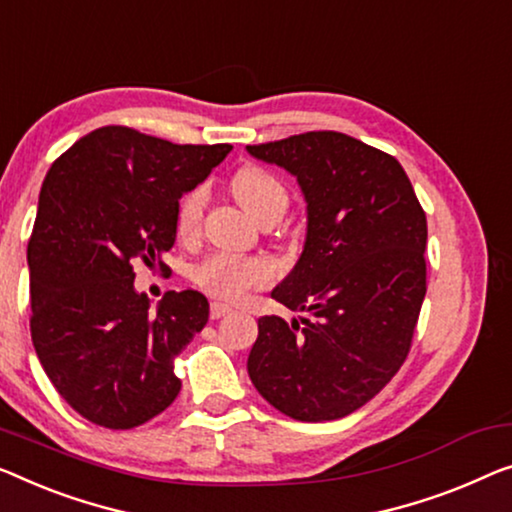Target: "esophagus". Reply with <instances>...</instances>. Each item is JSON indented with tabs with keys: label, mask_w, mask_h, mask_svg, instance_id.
I'll use <instances>...</instances> for the list:
<instances>
[{
	"label": "esophagus",
	"mask_w": 512,
	"mask_h": 512,
	"mask_svg": "<svg viewBox=\"0 0 512 512\" xmlns=\"http://www.w3.org/2000/svg\"><path fill=\"white\" fill-rule=\"evenodd\" d=\"M230 312H232L230 305H225V303H218V301H213V303H211V310H209V315H211V319H220V317L230 315Z\"/></svg>",
	"instance_id": "1"
}]
</instances>
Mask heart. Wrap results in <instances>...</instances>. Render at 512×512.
Segmentation results:
<instances>
[{
  "label": "heart",
  "mask_w": 512,
  "mask_h": 512,
  "mask_svg": "<svg viewBox=\"0 0 512 512\" xmlns=\"http://www.w3.org/2000/svg\"><path fill=\"white\" fill-rule=\"evenodd\" d=\"M232 190L243 207H246L257 220L271 213H285L289 193L287 186L276 174L262 165H248L234 174ZM209 190L207 186L190 188L181 197L177 207V232L183 241L195 239L200 234L204 209H207ZM195 285L216 299L236 301L248 289L262 287L271 280V266L259 257H239L216 253L197 264L193 273Z\"/></svg>",
  "instance_id": "1"
}]
</instances>
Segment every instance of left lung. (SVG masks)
Segmentation results:
<instances>
[{
    "mask_svg": "<svg viewBox=\"0 0 512 512\" xmlns=\"http://www.w3.org/2000/svg\"><path fill=\"white\" fill-rule=\"evenodd\" d=\"M248 154L294 174L308 202L303 253L271 292L305 317L257 319L248 375L294 421H335L375 398L409 354L427 292L425 211L398 160L345 133Z\"/></svg>",
    "mask_w": 512,
    "mask_h": 512,
    "instance_id": "left-lung-1",
    "label": "left lung"
}]
</instances>
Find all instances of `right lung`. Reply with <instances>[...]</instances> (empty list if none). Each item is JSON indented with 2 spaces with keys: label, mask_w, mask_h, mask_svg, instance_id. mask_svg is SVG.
<instances>
[{
  "label": "right lung",
  "mask_w": 512,
  "mask_h": 512,
  "mask_svg": "<svg viewBox=\"0 0 512 512\" xmlns=\"http://www.w3.org/2000/svg\"><path fill=\"white\" fill-rule=\"evenodd\" d=\"M230 151L103 126L45 174L27 246L29 329L45 375L87 421L131 430L179 395L174 358L209 322V301L183 289L151 310L133 266L170 269L181 195Z\"/></svg>",
  "instance_id": "obj_1"
}]
</instances>
